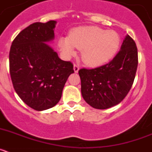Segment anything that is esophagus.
Instances as JSON below:
<instances>
[{
	"mask_svg": "<svg viewBox=\"0 0 152 152\" xmlns=\"http://www.w3.org/2000/svg\"><path fill=\"white\" fill-rule=\"evenodd\" d=\"M79 71V66L77 65V64H74V72H75V73H77Z\"/></svg>",
	"mask_w": 152,
	"mask_h": 152,
	"instance_id": "34e87169",
	"label": "esophagus"
}]
</instances>
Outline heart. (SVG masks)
Listing matches in <instances>:
<instances>
[{"instance_id":"obj_1","label":"heart","mask_w":152,"mask_h":152,"mask_svg":"<svg viewBox=\"0 0 152 152\" xmlns=\"http://www.w3.org/2000/svg\"><path fill=\"white\" fill-rule=\"evenodd\" d=\"M120 38L116 32L98 26H80L72 29L69 37H61L58 47L66 57L80 49L82 61L91 67H98L112 58L117 52Z\"/></svg>"}]
</instances>
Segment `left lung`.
<instances>
[{
    "label": "left lung",
    "instance_id": "8db88e82",
    "mask_svg": "<svg viewBox=\"0 0 152 152\" xmlns=\"http://www.w3.org/2000/svg\"><path fill=\"white\" fill-rule=\"evenodd\" d=\"M137 66L136 45L127 35L121 49L112 61L98 68L79 70L84 100L90 106L99 110L117 105L129 92Z\"/></svg>",
    "mask_w": 152,
    "mask_h": 152
}]
</instances>
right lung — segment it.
<instances>
[{"label": "right lung", "mask_w": 152, "mask_h": 152, "mask_svg": "<svg viewBox=\"0 0 152 152\" xmlns=\"http://www.w3.org/2000/svg\"><path fill=\"white\" fill-rule=\"evenodd\" d=\"M56 21L34 23L12 42L9 54L13 88L21 100L37 111L56 106L67 79L74 73L71 61L60 59L46 42L54 39Z\"/></svg>", "instance_id": "right-lung-1"}]
</instances>
